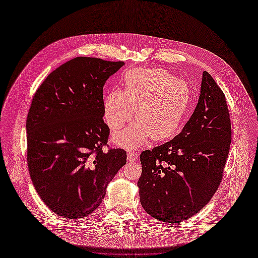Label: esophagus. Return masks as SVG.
Returning <instances> with one entry per match:
<instances>
[{
  "instance_id": "34e87169",
  "label": "esophagus",
  "mask_w": 258,
  "mask_h": 258,
  "mask_svg": "<svg viewBox=\"0 0 258 258\" xmlns=\"http://www.w3.org/2000/svg\"><path fill=\"white\" fill-rule=\"evenodd\" d=\"M137 158H138V154H137L136 152H134V151H129V152H128V154H127V159H128L129 161H135Z\"/></svg>"
}]
</instances>
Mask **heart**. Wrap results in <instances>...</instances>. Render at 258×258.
I'll list each match as a JSON object with an SVG mask.
<instances>
[{
    "label": "heart",
    "mask_w": 258,
    "mask_h": 258,
    "mask_svg": "<svg viewBox=\"0 0 258 258\" xmlns=\"http://www.w3.org/2000/svg\"><path fill=\"white\" fill-rule=\"evenodd\" d=\"M124 91H111L104 102V118L112 131L129 122L135 110L138 119L114 136L126 148H135L151 136L163 140L172 136L188 109L191 91L182 80L161 69H135L123 79Z\"/></svg>",
    "instance_id": "b5f03b06"
}]
</instances>
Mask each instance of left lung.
<instances>
[{
    "instance_id": "obj_1",
    "label": "left lung",
    "mask_w": 258,
    "mask_h": 258,
    "mask_svg": "<svg viewBox=\"0 0 258 258\" xmlns=\"http://www.w3.org/2000/svg\"><path fill=\"white\" fill-rule=\"evenodd\" d=\"M231 134L225 95L204 72L198 105L181 132L140 154L137 184L145 212L170 224L199 213L221 183Z\"/></svg>"
}]
</instances>
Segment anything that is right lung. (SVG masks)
Wrapping results in <instances>:
<instances>
[{"mask_svg": "<svg viewBox=\"0 0 258 258\" xmlns=\"http://www.w3.org/2000/svg\"><path fill=\"white\" fill-rule=\"evenodd\" d=\"M123 66L76 57L49 74L32 99L26 121L28 169L41 200L60 217L92 214L126 164L124 149L103 150L110 134L103 120V88Z\"/></svg>", "mask_w": 258, "mask_h": 258, "instance_id": "add662e5", "label": "right lung"}]
</instances>
